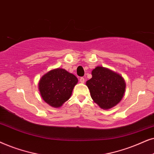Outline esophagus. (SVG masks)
<instances>
[{"label": "esophagus", "mask_w": 154, "mask_h": 154, "mask_svg": "<svg viewBox=\"0 0 154 154\" xmlns=\"http://www.w3.org/2000/svg\"><path fill=\"white\" fill-rule=\"evenodd\" d=\"M79 81H80L81 83H84L85 82V79L84 78V77H81V78L79 79Z\"/></svg>", "instance_id": "34e87169"}]
</instances>
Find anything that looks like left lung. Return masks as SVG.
Masks as SVG:
<instances>
[{
	"instance_id": "obj_1",
	"label": "left lung",
	"mask_w": 154,
	"mask_h": 154,
	"mask_svg": "<svg viewBox=\"0 0 154 154\" xmlns=\"http://www.w3.org/2000/svg\"><path fill=\"white\" fill-rule=\"evenodd\" d=\"M91 75L86 85L91 98L100 107L109 109L121 101L126 86L121 76L103 67H96Z\"/></svg>"
}]
</instances>
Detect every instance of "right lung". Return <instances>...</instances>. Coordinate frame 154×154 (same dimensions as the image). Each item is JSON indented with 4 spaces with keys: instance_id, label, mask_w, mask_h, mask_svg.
Wrapping results in <instances>:
<instances>
[{
    "instance_id": "1",
    "label": "right lung",
    "mask_w": 154,
    "mask_h": 154,
    "mask_svg": "<svg viewBox=\"0 0 154 154\" xmlns=\"http://www.w3.org/2000/svg\"><path fill=\"white\" fill-rule=\"evenodd\" d=\"M78 79L65 69H52L43 76L38 89L44 101L55 108L60 107L70 98Z\"/></svg>"
}]
</instances>
